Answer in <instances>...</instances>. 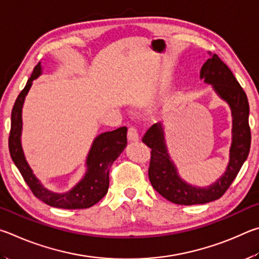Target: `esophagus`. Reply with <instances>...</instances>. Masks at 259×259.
Instances as JSON below:
<instances>
[{
    "label": "esophagus",
    "mask_w": 259,
    "mask_h": 259,
    "mask_svg": "<svg viewBox=\"0 0 259 259\" xmlns=\"http://www.w3.org/2000/svg\"><path fill=\"white\" fill-rule=\"evenodd\" d=\"M127 139L130 142H138L139 141V134L135 127H130L128 133H127Z\"/></svg>",
    "instance_id": "34e87169"
}]
</instances>
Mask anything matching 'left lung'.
<instances>
[{
  "label": "left lung",
  "instance_id": "obj_1",
  "mask_svg": "<svg viewBox=\"0 0 259 259\" xmlns=\"http://www.w3.org/2000/svg\"><path fill=\"white\" fill-rule=\"evenodd\" d=\"M208 54L210 58L201 67L200 79L210 85L217 97L228 103L232 116V140L224 173L210 185L196 187L181 178L167 148L164 124L157 122L153 125L142 140L151 149L149 180L153 189L176 205H202L220 199L237 178L250 150L251 134L247 95L230 68L217 54Z\"/></svg>",
  "mask_w": 259,
  "mask_h": 259
}]
</instances>
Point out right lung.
<instances>
[{
	"instance_id": "add662e5",
	"label": "right lung",
	"mask_w": 259,
	"mask_h": 259,
	"mask_svg": "<svg viewBox=\"0 0 259 259\" xmlns=\"http://www.w3.org/2000/svg\"><path fill=\"white\" fill-rule=\"evenodd\" d=\"M43 74L40 63L27 80L25 89L15 102L11 113V131L9 138V150L13 162L19 169L25 182L28 184L36 198L49 206L63 209H83L90 208L106 196L109 189V169L127 144V128L119 127L111 132L99 134L93 140L85 160V171L81 179L66 192H57L44 187L36 178L26 159L21 143L22 107L33 81Z\"/></svg>"
}]
</instances>
